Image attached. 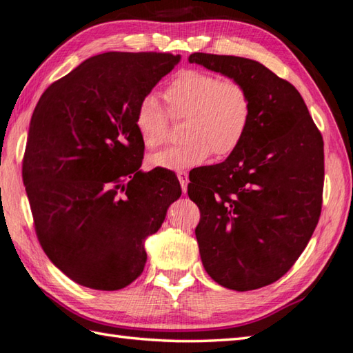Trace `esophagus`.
Segmentation results:
<instances>
[{"label": "esophagus", "mask_w": 353, "mask_h": 353, "mask_svg": "<svg viewBox=\"0 0 353 353\" xmlns=\"http://www.w3.org/2000/svg\"><path fill=\"white\" fill-rule=\"evenodd\" d=\"M177 179H179V182H181V186H182V191H183V194H186V190H188V182H190L188 172H186V171H181V172H177Z\"/></svg>", "instance_id": "1"}]
</instances>
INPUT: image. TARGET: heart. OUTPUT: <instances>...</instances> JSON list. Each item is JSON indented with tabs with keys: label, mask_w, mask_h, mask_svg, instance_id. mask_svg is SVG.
Segmentation results:
<instances>
[{
	"label": "heart",
	"mask_w": 353,
	"mask_h": 353,
	"mask_svg": "<svg viewBox=\"0 0 353 353\" xmlns=\"http://www.w3.org/2000/svg\"><path fill=\"white\" fill-rule=\"evenodd\" d=\"M171 116L185 114L183 142L150 156V165L186 170L236 151L250 130L252 101L243 82L203 70H183L165 88ZM134 127L145 147L157 148L168 137V114L153 94H145L134 112Z\"/></svg>",
	"instance_id": "1"
}]
</instances>
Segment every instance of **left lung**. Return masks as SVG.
Here are the masks:
<instances>
[{"instance_id":"obj_1","label":"left lung","mask_w":353,"mask_h":353,"mask_svg":"<svg viewBox=\"0 0 353 353\" xmlns=\"http://www.w3.org/2000/svg\"><path fill=\"white\" fill-rule=\"evenodd\" d=\"M190 62L243 82L252 119L225 162L190 176L200 210L196 237L210 277L232 291L281 279L319 223L324 185L320 130L291 82L257 61L192 53Z\"/></svg>"}]
</instances>
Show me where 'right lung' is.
<instances>
[{
    "label": "right lung",
    "instance_id": "right-lung-1",
    "mask_svg": "<svg viewBox=\"0 0 353 353\" xmlns=\"http://www.w3.org/2000/svg\"><path fill=\"white\" fill-rule=\"evenodd\" d=\"M181 57L108 52L54 81L34 108L23 181L39 245L68 279L117 291L142 274L143 241L182 190L172 171L142 172L141 98Z\"/></svg>",
    "mask_w": 353,
    "mask_h": 353
}]
</instances>
